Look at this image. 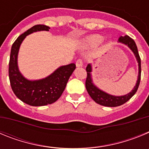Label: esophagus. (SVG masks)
I'll return each instance as SVG.
<instances>
[{"label": "esophagus", "mask_w": 149, "mask_h": 149, "mask_svg": "<svg viewBox=\"0 0 149 149\" xmlns=\"http://www.w3.org/2000/svg\"><path fill=\"white\" fill-rule=\"evenodd\" d=\"M83 66V60L81 59H79L76 62V67H82Z\"/></svg>", "instance_id": "esophagus-1"}]
</instances>
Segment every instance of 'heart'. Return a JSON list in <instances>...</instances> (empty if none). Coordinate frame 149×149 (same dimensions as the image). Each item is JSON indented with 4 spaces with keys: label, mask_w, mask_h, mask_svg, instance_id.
<instances>
[{
    "label": "heart",
    "mask_w": 149,
    "mask_h": 149,
    "mask_svg": "<svg viewBox=\"0 0 149 149\" xmlns=\"http://www.w3.org/2000/svg\"><path fill=\"white\" fill-rule=\"evenodd\" d=\"M104 40V37L99 34H93L88 36L83 40L82 45L85 48H93L99 45Z\"/></svg>",
    "instance_id": "1"
}]
</instances>
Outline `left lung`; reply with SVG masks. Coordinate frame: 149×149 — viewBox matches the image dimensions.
I'll return each mask as SVG.
<instances>
[{"instance_id": "left-lung-1", "label": "left lung", "mask_w": 149, "mask_h": 149, "mask_svg": "<svg viewBox=\"0 0 149 149\" xmlns=\"http://www.w3.org/2000/svg\"><path fill=\"white\" fill-rule=\"evenodd\" d=\"M118 42L122 44L125 45L128 47L132 51L134 56L136 57V61L138 63V66H139V72H138L137 81H136V85L134 86V89L129 93L124 95L116 96L113 95L108 94L104 91L100 89L98 86H96L93 81L92 78V72H93V66L92 64H88L86 66V72H87V77L86 80V89L87 90L88 93L90 95V97L95 101L96 103L100 105L105 107H118L123 104L125 102H127L129 99L134 95L137 91L139 87V83H140V77H141V60L139 57V53H138L137 47L134 40L128 36H120L118 39Z\"/></svg>"}]
</instances>
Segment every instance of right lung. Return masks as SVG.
Returning a JSON list of instances; mask_svg holds the SVG:
<instances>
[{"label":"right lung","mask_w":149,"mask_h":149,"mask_svg":"<svg viewBox=\"0 0 149 149\" xmlns=\"http://www.w3.org/2000/svg\"><path fill=\"white\" fill-rule=\"evenodd\" d=\"M49 29L48 26L44 24L33 26L19 36L12 45L9 63L10 85L15 95L24 103L30 106H45L57 101L76 68L74 63L62 65L48 77L34 81L28 80L21 73L18 65V55L24 39L33 33L49 31Z\"/></svg>","instance_id":"1"}]
</instances>
